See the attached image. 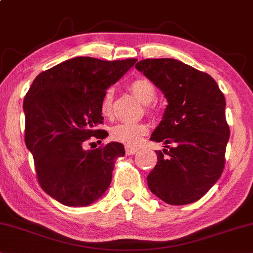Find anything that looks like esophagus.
I'll use <instances>...</instances> for the list:
<instances>
[{
    "mask_svg": "<svg viewBox=\"0 0 253 253\" xmlns=\"http://www.w3.org/2000/svg\"><path fill=\"white\" fill-rule=\"evenodd\" d=\"M125 151H126L127 155H133V154L137 153V151H139V149H137V148H134V147L126 146V147H125Z\"/></svg>",
    "mask_w": 253,
    "mask_h": 253,
    "instance_id": "obj_1",
    "label": "esophagus"
}]
</instances>
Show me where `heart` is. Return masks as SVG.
Returning a JSON list of instances; mask_svg holds the SVG:
<instances>
[{"label":"heart","mask_w":253,"mask_h":253,"mask_svg":"<svg viewBox=\"0 0 253 253\" xmlns=\"http://www.w3.org/2000/svg\"><path fill=\"white\" fill-rule=\"evenodd\" d=\"M128 89L137 99L146 104V111L151 113V106L149 104L154 102L156 98L157 91L154 83L144 77H139L129 83ZM113 100L114 92L112 89L106 90L104 93L102 102H100V113L104 117H111L113 112ZM111 137L117 142L124 143L126 146H137L143 136L148 133V125L144 123H135V124H118L111 128Z\"/></svg>","instance_id":"obj_1"}]
</instances>
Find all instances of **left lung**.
<instances>
[{
  "mask_svg": "<svg viewBox=\"0 0 253 253\" xmlns=\"http://www.w3.org/2000/svg\"><path fill=\"white\" fill-rule=\"evenodd\" d=\"M135 68L168 99L163 120L151 141L174 143L158 150L157 163L148 174V186L164 203L192 204L210 191L223 172L230 135L225 99L207 73L174 59H146Z\"/></svg>",
  "mask_w": 253,
  "mask_h": 253,
  "instance_id": "left-lung-1",
  "label": "left lung"
}]
</instances>
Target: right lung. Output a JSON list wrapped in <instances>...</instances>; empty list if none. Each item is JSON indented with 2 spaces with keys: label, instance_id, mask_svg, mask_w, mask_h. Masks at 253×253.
Listing matches in <instances>:
<instances>
[{
  "label": "right lung",
  "instance_id": "add662e5",
  "mask_svg": "<svg viewBox=\"0 0 253 253\" xmlns=\"http://www.w3.org/2000/svg\"><path fill=\"white\" fill-rule=\"evenodd\" d=\"M136 59L104 61L79 56L40 73L23 102L25 144L31 151L38 183L66 206L84 207L110 186L124 146L111 142L84 150L90 137L103 140L106 132L100 102L107 87L125 75Z\"/></svg>",
  "mask_w": 253,
  "mask_h": 253
}]
</instances>
